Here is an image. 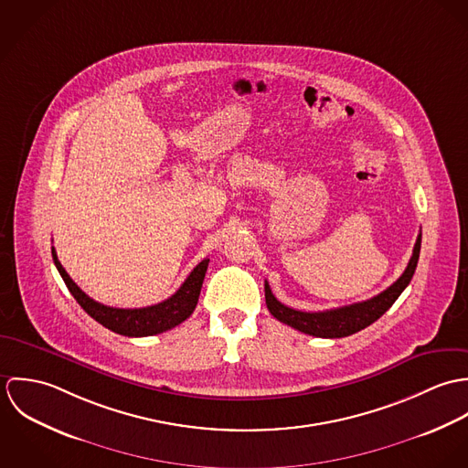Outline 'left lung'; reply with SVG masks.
<instances>
[{"label": "left lung", "mask_w": 468, "mask_h": 468, "mask_svg": "<svg viewBox=\"0 0 468 468\" xmlns=\"http://www.w3.org/2000/svg\"><path fill=\"white\" fill-rule=\"evenodd\" d=\"M420 247H421V234H418L416 238L412 256L400 277L388 290H384L382 293L367 301L335 308V310H326V312H301L279 303L265 281L267 308L277 321L303 334L323 336V338H340V336L356 334L367 328L369 324H373L375 321H378L400 297L401 292L407 288V284L414 275L418 258H420Z\"/></svg>", "instance_id": "left-lung-1"}]
</instances>
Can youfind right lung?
Instances as JSON below:
<instances>
[{
	"label": "right lung",
	"mask_w": 468,
	"mask_h": 468,
	"mask_svg": "<svg viewBox=\"0 0 468 468\" xmlns=\"http://www.w3.org/2000/svg\"><path fill=\"white\" fill-rule=\"evenodd\" d=\"M52 258L59 270L69 293L75 297V301L80 304V308L95 319L104 328L124 335V336H149V335L164 334L178 324H182L186 319L191 317L198 304L203 277L208 267V260L205 258L197 268L189 273V277L184 281V284L173 293L169 299L145 306V308H112L104 306L91 297H88L68 275L67 270L59 263L56 249L52 247Z\"/></svg>",
	"instance_id": "add662e5"
}]
</instances>
